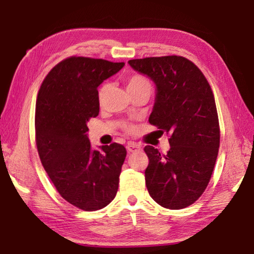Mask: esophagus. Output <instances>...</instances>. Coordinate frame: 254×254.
<instances>
[{"instance_id":"esophagus-1","label":"esophagus","mask_w":254,"mask_h":254,"mask_svg":"<svg viewBox=\"0 0 254 254\" xmlns=\"http://www.w3.org/2000/svg\"><path fill=\"white\" fill-rule=\"evenodd\" d=\"M127 152H131V153H133V152L140 151L141 146L137 145L136 143H134V142H128L127 145Z\"/></svg>"}]
</instances>
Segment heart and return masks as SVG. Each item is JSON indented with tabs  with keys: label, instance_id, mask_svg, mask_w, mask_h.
Segmentation results:
<instances>
[{
	"label": "heart",
	"instance_id": "b5f03b06",
	"mask_svg": "<svg viewBox=\"0 0 254 254\" xmlns=\"http://www.w3.org/2000/svg\"><path fill=\"white\" fill-rule=\"evenodd\" d=\"M144 87L151 89V83H150L149 80L146 79V77H144L143 75H133L127 82V92L144 89ZM108 90H109L108 84H103L102 86H101V89L99 91V101H100V102H102V101L104 100L105 95H107V93H108Z\"/></svg>",
	"mask_w": 254,
	"mask_h": 254
}]
</instances>
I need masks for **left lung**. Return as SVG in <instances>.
I'll return each instance as SVG.
<instances>
[{
  "mask_svg": "<svg viewBox=\"0 0 254 254\" xmlns=\"http://www.w3.org/2000/svg\"><path fill=\"white\" fill-rule=\"evenodd\" d=\"M130 66L155 84L149 122L170 134L161 155L146 145L145 184L156 203L179 210L191 205L207 187L220 146L218 112L211 86L196 65L182 57L145 58Z\"/></svg>",
  "mask_w": 254,
  "mask_h": 254,
  "instance_id": "8db88e82",
  "label": "left lung"
}]
</instances>
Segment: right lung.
Returning a JSON list of instances; mask_svg holds the SVG:
<instances>
[{"instance_id": "1", "label": "right lung", "mask_w": 254, "mask_h": 254, "mask_svg": "<svg viewBox=\"0 0 254 254\" xmlns=\"http://www.w3.org/2000/svg\"><path fill=\"white\" fill-rule=\"evenodd\" d=\"M124 63L72 57L55 65L40 87L35 136L41 162L64 200L84 211L117 195L127 156L118 143L92 149L87 122L99 115L98 87Z\"/></svg>"}]
</instances>
